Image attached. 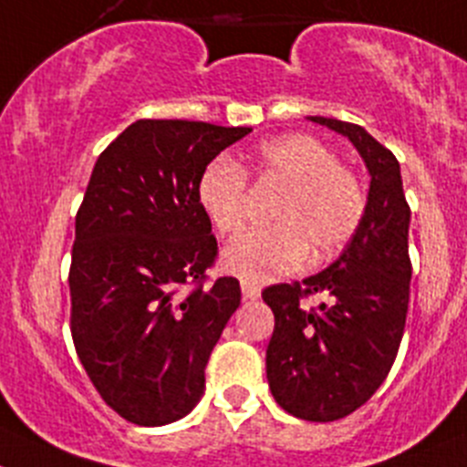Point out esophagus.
<instances>
[{
	"label": "esophagus",
	"mask_w": 467,
	"mask_h": 467,
	"mask_svg": "<svg viewBox=\"0 0 467 467\" xmlns=\"http://www.w3.org/2000/svg\"><path fill=\"white\" fill-rule=\"evenodd\" d=\"M242 295L244 299H258L260 297V285H255V283H248V281H242Z\"/></svg>",
	"instance_id": "esophagus-1"
}]
</instances>
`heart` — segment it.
Segmentation results:
<instances>
[{"mask_svg": "<svg viewBox=\"0 0 467 467\" xmlns=\"http://www.w3.org/2000/svg\"><path fill=\"white\" fill-rule=\"evenodd\" d=\"M258 177L283 186L269 221L272 228L251 230L228 246L223 267L248 283H267L306 263L337 255L359 230L366 191L327 142L290 133L263 142L254 154ZM198 204L212 228L234 237L246 223V174L234 161H209L195 186Z\"/></svg>", "mask_w": 467, "mask_h": 467, "instance_id": "1", "label": "heart"}]
</instances>
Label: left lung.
I'll return each mask as SVG.
<instances>
[{
	"mask_svg": "<svg viewBox=\"0 0 467 467\" xmlns=\"http://www.w3.org/2000/svg\"><path fill=\"white\" fill-rule=\"evenodd\" d=\"M346 135L371 174L366 213L338 260L302 283L269 285L274 311L267 380L283 410L306 421H334L376 394L403 338L410 299L408 228L400 165L366 129L329 117H308ZM322 294L317 309L298 304Z\"/></svg>",
	"mask_w": 467,
	"mask_h": 467,
	"instance_id": "8db88e82",
	"label": "left lung"
}]
</instances>
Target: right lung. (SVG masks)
I'll return each mask as SVG.
<instances>
[{
    "mask_svg": "<svg viewBox=\"0 0 467 467\" xmlns=\"http://www.w3.org/2000/svg\"><path fill=\"white\" fill-rule=\"evenodd\" d=\"M248 133L138 119L91 170L68 272L71 334L89 380L130 424H172L202 399L204 366L242 290L233 276L202 285L219 246L195 186Z\"/></svg>",
    "mask_w": 467,
    "mask_h": 467,
    "instance_id": "add662e5",
    "label": "right lung"
}]
</instances>
